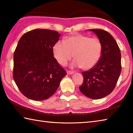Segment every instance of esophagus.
I'll list each match as a JSON object with an SVG mask.
<instances>
[{
  "label": "esophagus",
  "instance_id": "esophagus-1",
  "mask_svg": "<svg viewBox=\"0 0 133 133\" xmlns=\"http://www.w3.org/2000/svg\"><path fill=\"white\" fill-rule=\"evenodd\" d=\"M73 71H69V70H67V75H72V74H73Z\"/></svg>",
  "mask_w": 133,
  "mask_h": 133
}]
</instances>
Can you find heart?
<instances>
[{
	"label": "heart",
	"instance_id": "obj_1",
	"mask_svg": "<svg viewBox=\"0 0 133 133\" xmlns=\"http://www.w3.org/2000/svg\"><path fill=\"white\" fill-rule=\"evenodd\" d=\"M102 45L97 38L77 34L57 42L53 47L54 56L57 62L65 65L72 57L71 66L89 69L99 62L102 55Z\"/></svg>",
	"mask_w": 133,
	"mask_h": 133
}]
</instances>
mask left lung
I'll return each mask as SVG.
<instances>
[{"mask_svg": "<svg viewBox=\"0 0 133 133\" xmlns=\"http://www.w3.org/2000/svg\"><path fill=\"white\" fill-rule=\"evenodd\" d=\"M98 37L102 45V55L95 66L83 71L82 94L91 99H101L113 91L121 74V52L110 34L100 29H89Z\"/></svg>", "mask_w": 133, "mask_h": 133, "instance_id": "obj_1", "label": "left lung"}]
</instances>
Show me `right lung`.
<instances>
[{
  "label": "right lung",
  "instance_id": "right-lung-1",
  "mask_svg": "<svg viewBox=\"0 0 133 133\" xmlns=\"http://www.w3.org/2000/svg\"><path fill=\"white\" fill-rule=\"evenodd\" d=\"M60 37L56 31L36 29L24 34L19 41L14 54L13 77L26 98H49L67 75L54 57L52 48Z\"/></svg>",
  "mask_w": 133,
  "mask_h": 133
}]
</instances>
